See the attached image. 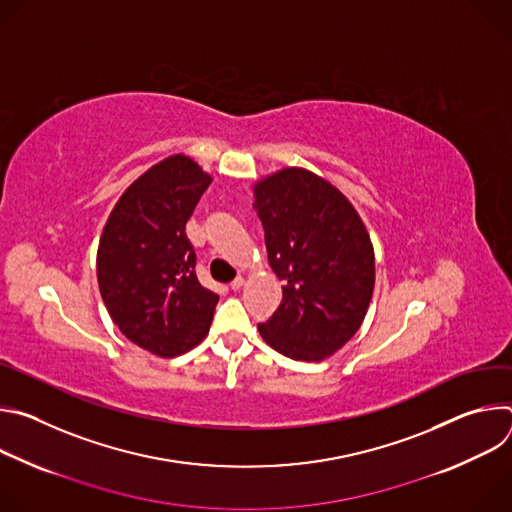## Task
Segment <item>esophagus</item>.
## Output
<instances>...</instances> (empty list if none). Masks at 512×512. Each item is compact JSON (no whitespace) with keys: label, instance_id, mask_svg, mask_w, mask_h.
Returning a JSON list of instances; mask_svg holds the SVG:
<instances>
[{"label":"esophagus","instance_id":"esophagus-1","mask_svg":"<svg viewBox=\"0 0 512 512\" xmlns=\"http://www.w3.org/2000/svg\"><path fill=\"white\" fill-rule=\"evenodd\" d=\"M243 285H245V277H237V279H233V281H231V289H233V291L241 289Z\"/></svg>","mask_w":512,"mask_h":512}]
</instances>
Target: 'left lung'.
<instances>
[{"mask_svg":"<svg viewBox=\"0 0 512 512\" xmlns=\"http://www.w3.org/2000/svg\"><path fill=\"white\" fill-rule=\"evenodd\" d=\"M267 259L281 304L259 324L279 354L320 362L360 328L375 289V249L352 202L326 178L298 166L253 184Z\"/></svg>","mask_w":512,"mask_h":512,"instance_id":"left-lung-1","label":"left lung"}]
</instances>
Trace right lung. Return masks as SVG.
<instances>
[{
	"label": "right lung",
	"mask_w": 512,
	"mask_h": 512,
	"mask_svg": "<svg viewBox=\"0 0 512 512\" xmlns=\"http://www.w3.org/2000/svg\"><path fill=\"white\" fill-rule=\"evenodd\" d=\"M212 176L186 154L145 170L115 202L97 249L101 298L121 334L174 358L208 334L218 296L200 285L186 223Z\"/></svg>",
	"instance_id": "right-lung-1"
}]
</instances>
